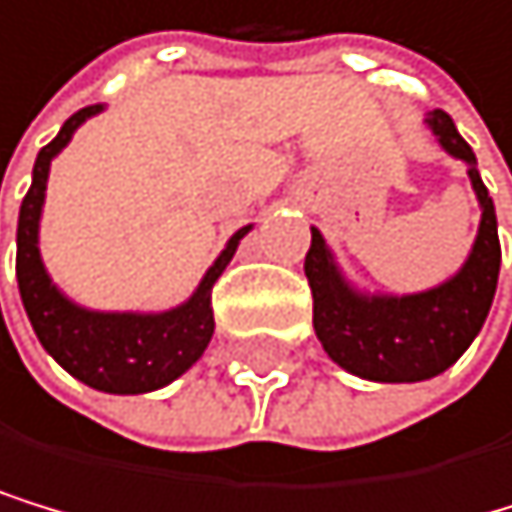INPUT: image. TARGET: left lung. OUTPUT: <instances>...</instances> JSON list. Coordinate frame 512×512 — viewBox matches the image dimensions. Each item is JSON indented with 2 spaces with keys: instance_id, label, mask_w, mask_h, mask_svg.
<instances>
[{
  "instance_id": "8db88e82",
  "label": "left lung",
  "mask_w": 512,
  "mask_h": 512,
  "mask_svg": "<svg viewBox=\"0 0 512 512\" xmlns=\"http://www.w3.org/2000/svg\"><path fill=\"white\" fill-rule=\"evenodd\" d=\"M431 129L440 145L469 164V177L481 202V227L469 262L446 285L408 294V297H361L354 294L323 234L313 227V240L304 259V272L313 294V329L329 358L377 383H418L443 373L459 361V354L472 345L478 329L485 326L500 272V240L497 215L475 170V154L469 142L456 132L446 113H431Z\"/></svg>"
}]
</instances>
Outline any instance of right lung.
Instances as JSON below:
<instances>
[{"instance_id":"obj_1","label":"right lung","mask_w":512,"mask_h":512,"mask_svg":"<svg viewBox=\"0 0 512 512\" xmlns=\"http://www.w3.org/2000/svg\"><path fill=\"white\" fill-rule=\"evenodd\" d=\"M100 104L72 113L62 123L59 135L43 145L34 164V180L21 202L18 215V291L27 319L37 332L40 345L66 367L75 380L88 383L100 392H120V396H135V392L161 389L170 380H177L183 370L193 367L202 351L212 342L215 332V310H212V288L224 266L231 262L240 237L250 231L243 227L231 237L227 250L218 262L205 272L199 291L186 300L183 307L167 313H91L75 307L72 300L62 297L40 262L37 250V224L43 193H47V173L50 161L69 145L72 132L94 116Z\"/></svg>"}]
</instances>
